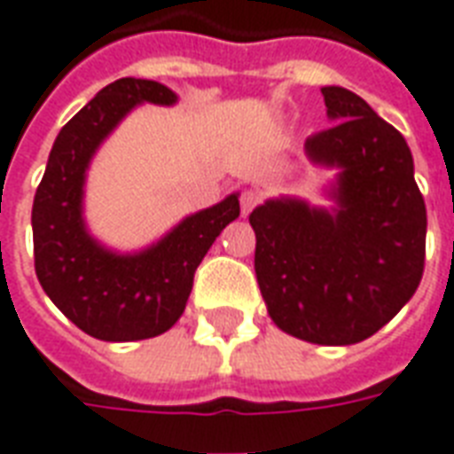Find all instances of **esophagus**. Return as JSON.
<instances>
[{"label":"esophagus","mask_w":454,"mask_h":454,"mask_svg":"<svg viewBox=\"0 0 454 454\" xmlns=\"http://www.w3.org/2000/svg\"><path fill=\"white\" fill-rule=\"evenodd\" d=\"M262 201V192L260 190H254V187H250V190H243V194H240V211H243V216H247L250 211L257 207Z\"/></svg>","instance_id":"esophagus-1"}]
</instances>
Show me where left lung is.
I'll return each mask as SVG.
<instances>
[{
  "label": "left lung",
  "instance_id": "obj_1",
  "mask_svg": "<svg viewBox=\"0 0 454 454\" xmlns=\"http://www.w3.org/2000/svg\"><path fill=\"white\" fill-rule=\"evenodd\" d=\"M330 129L305 139L317 166L339 168L332 211L270 200L250 214L254 271L278 330L322 347L372 337L424 277L426 204L404 137L361 96L322 89Z\"/></svg>",
  "mask_w": 454,
  "mask_h": 454
}]
</instances>
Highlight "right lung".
<instances>
[{
    "instance_id": "obj_1",
    "label": "right lung",
    "mask_w": 454,
    "mask_h": 454,
    "mask_svg": "<svg viewBox=\"0 0 454 454\" xmlns=\"http://www.w3.org/2000/svg\"><path fill=\"white\" fill-rule=\"evenodd\" d=\"M159 82L117 79L59 129L33 200L35 274L50 301L86 334L103 341L159 337L183 315L194 271L218 233L240 216L238 194L180 221L142 253L106 250L86 231L83 180L93 153L134 106H173Z\"/></svg>"
}]
</instances>
